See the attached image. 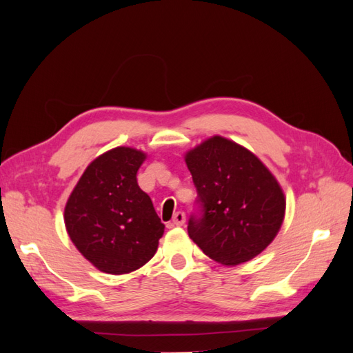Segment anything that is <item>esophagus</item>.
I'll return each mask as SVG.
<instances>
[{"mask_svg": "<svg viewBox=\"0 0 353 353\" xmlns=\"http://www.w3.org/2000/svg\"><path fill=\"white\" fill-rule=\"evenodd\" d=\"M184 222H185V213L184 212H176L174 218H172V221H170V225L181 227V225H184Z\"/></svg>", "mask_w": 353, "mask_h": 353, "instance_id": "1", "label": "esophagus"}]
</instances>
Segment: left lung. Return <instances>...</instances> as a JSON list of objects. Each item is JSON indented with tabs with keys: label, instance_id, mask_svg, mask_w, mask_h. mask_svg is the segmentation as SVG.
I'll return each mask as SVG.
<instances>
[{
	"label": "left lung",
	"instance_id": "1",
	"mask_svg": "<svg viewBox=\"0 0 353 353\" xmlns=\"http://www.w3.org/2000/svg\"><path fill=\"white\" fill-rule=\"evenodd\" d=\"M185 163L200 208L188 221V236L203 253L234 266L268 248L285 213L284 193L270 169L219 135L187 152Z\"/></svg>",
	"mask_w": 353,
	"mask_h": 353
}]
</instances>
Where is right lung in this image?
<instances>
[{"mask_svg":"<svg viewBox=\"0 0 353 353\" xmlns=\"http://www.w3.org/2000/svg\"><path fill=\"white\" fill-rule=\"evenodd\" d=\"M145 153L116 147L85 169L65 208L72 243L95 268L121 275L150 261L165 225L152 199L138 187Z\"/></svg>","mask_w":353,"mask_h":353,"instance_id":"obj_1","label":"right lung"}]
</instances>
